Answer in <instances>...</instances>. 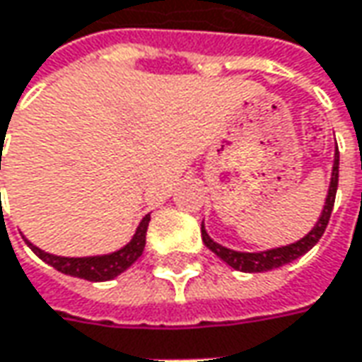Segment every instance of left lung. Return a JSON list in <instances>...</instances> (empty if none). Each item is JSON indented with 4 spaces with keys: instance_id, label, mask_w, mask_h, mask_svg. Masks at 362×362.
<instances>
[{
    "instance_id": "8db88e82",
    "label": "left lung",
    "mask_w": 362,
    "mask_h": 362,
    "mask_svg": "<svg viewBox=\"0 0 362 362\" xmlns=\"http://www.w3.org/2000/svg\"><path fill=\"white\" fill-rule=\"evenodd\" d=\"M337 186H339V152L334 154V166H332V176H330L329 196H327V202H325V208H322V214H320V218L315 224V228L308 232L305 238H300L298 243L282 246V248H272V250H267V252H236V250L224 248V246L214 243L206 234L204 224H202V243L218 258H222L228 267H232L234 270H240V272H267V270L279 268L282 264H288V262L296 260L298 256L306 255L320 240V236L325 234L327 224H329L330 220L332 206H334Z\"/></svg>"
}]
</instances>
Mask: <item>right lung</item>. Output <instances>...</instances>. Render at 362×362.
<instances>
[{"label":"right lung","mask_w":362,"mask_h":362,"mask_svg":"<svg viewBox=\"0 0 362 362\" xmlns=\"http://www.w3.org/2000/svg\"><path fill=\"white\" fill-rule=\"evenodd\" d=\"M148 222H150V214H146L138 226V230L134 234L130 243L126 244L124 248H119L118 252H112L106 256H88V258H66V256H54L47 255L44 250H40L37 246H33L32 243H28V246L32 248L35 255L40 256L44 262L52 264V267L76 276V279H83V281L92 282H104L116 279L118 274H122L126 268H130L144 252L146 246V230H148Z\"/></svg>","instance_id":"add662e5"}]
</instances>
